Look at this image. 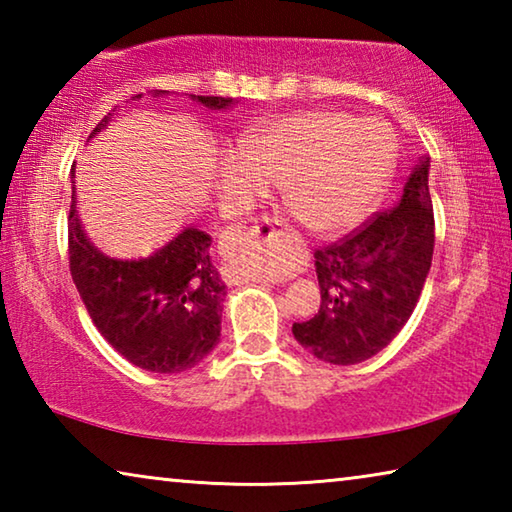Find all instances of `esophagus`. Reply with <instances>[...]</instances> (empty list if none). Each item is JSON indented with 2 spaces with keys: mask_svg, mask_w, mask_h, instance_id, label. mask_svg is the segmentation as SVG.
Returning <instances> with one entry per match:
<instances>
[{
  "mask_svg": "<svg viewBox=\"0 0 512 512\" xmlns=\"http://www.w3.org/2000/svg\"><path fill=\"white\" fill-rule=\"evenodd\" d=\"M284 223L277 216H262V219H250L241 223L235 230V239L239 241H268L271 237L282 235Z\"/></svg>",
  "mask_w": 512,
  "mask_h": 512,
  "instance_id": "34e87169",
  "label": "esophagus"
}]
</instances>
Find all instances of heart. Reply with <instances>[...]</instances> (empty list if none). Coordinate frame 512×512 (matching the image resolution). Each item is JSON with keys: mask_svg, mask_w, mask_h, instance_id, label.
<instances>
[{"mask_svg": "<svg viewBox=\"0 0 512 512\" xmlns=\"http://www.w3.org/2000/svg\"><path fill=\"white\" fill-rule=\"evenodd\" d=\"M395 135L381 121L345 112H307L241 144L225 185L259 196L264 183L287 187V207L302 228L341 235L366 216L395 164Z\"/></svg>", "mask_w": 512, "mask_h": 512, "instance_id": "obj_1", "label": "heart"}]
</instances>
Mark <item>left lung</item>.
<instances>
[{"label":"left lung","mask_w":512,"mask_h":512,"mask_svg":"<svg viewBox=\"0 0 512 512\" xmlns=\"http://www.w3.org/2000/svg\"><path fill=\"white\" fill-rule=\"evenodd\" d=\"M429 158L406 180L400 203L341 239L318 248L320 309L293 336L316 359L354 366L391 343L411 318L433 257Z\"/></svg>","instance_id":"left-lung-1"}]
</instances>
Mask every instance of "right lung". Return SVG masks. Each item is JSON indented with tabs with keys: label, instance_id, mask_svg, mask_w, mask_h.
<instances>
[{
	"label": "right lung",
	"instance_id": "1",
	"mask_svg": "<svg viewBox=\"0 0 512 512\" xmlns=\"http://www.w3.org/2000/svg\"><path fill=\"white\" fill-rule=\"evenodd\" d=\"M162 94L167 92L155 90L153 97ZM192 101L212 110L232 106L225 97L192 94ZM112 117L115 110L90 137L99 135ZM67 232L72 280L92 323L121 357L137 368L173 375L194 368L214 350L221 336L225 284L210 259L207 232L187 225L149 257H108L85 235L74 192Z\"/></svg>",
	"mask_w": 512,
	"mask_h": 512
}]
</instances>
